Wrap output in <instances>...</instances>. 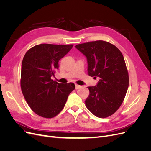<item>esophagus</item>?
<instances>
[{"instance_id":"34e87169","label":"esophagus","mask_w":151,"mask_h":151,"mask_svg":"<svg viewBox=\"0 0 151 151\" xmlns=\"http://www.w3.org/2000/svg\"><path fill=\"white\" fill-rule=\"evenodd\" d=\"M81 86H79V85H78V84H76V89H79L80 88H81Z\"/></svg>"}]
</instances>
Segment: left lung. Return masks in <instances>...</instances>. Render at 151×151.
Masks as SVG:
<instances>
[{
    "label": "left lung",
    "mask_w": 151,
    "mask_h": 151,
    "mask_svg": "<svg viewBox=\"0 0 151 151\" xmlns=\"http://www.w3.org/2000/svg\"><path fill=\"white\" fill-rule=\"evenodd\" d=\"M76 47L87 57L88 75L99 79L96 86L88 87L87 108L99 118L112 115L120 107L129 84L122 52L114 45L103 40L78 44Z\"/></svg>",
    "instance_id": "1"
}]
</instances>
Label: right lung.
<instances>
[{
    "label": "right lung",
    "mask_w": 151,
    "mask_h": 151,
    "mask_svg": "<svg viewBox=\"0 0 151 151\" xmlns=\"http://www.w3.org/2000/svg\"><path fill=\"white\" fill-rule=\"evenodd\" d=\"M73 45L43 43L29 49L22 59L21 88L29 106L38 115L52 118L60 113L76 86L52 79L58 62Z\"/></svg>",
    "instance_id": "obj_1"
}]
</instances>
